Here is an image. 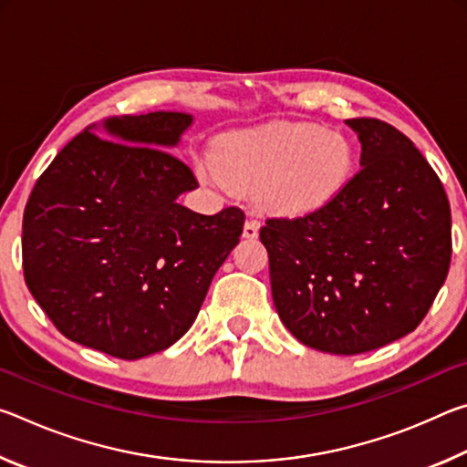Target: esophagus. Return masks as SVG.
<instances>
[{"label":"esophagus","mask_w":467,"mask_h":467,"mask_svg":"<svg viewBox=\"0 0 467 467\" xmlns=\"http://www.w3.org/2000/svg\"><path fill=\"white\" fill-rule=\"evenodd\" d=\"M257 234H259V223H257V220L249 218L243 226V236H244V239H257Z\"/></svg>","instance_id":"1"}]
</instances>
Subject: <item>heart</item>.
Wrapping results in <instances>:
<instances>
[{"instance_id":"b5f03b06","label":"heart","mask_w":467,"mask_h":467,"mask_svg":"<svg viewBox=\"0 0 467 467\" xmlns=\"http://www.w3.org/2000/svg\"><path fill=\"white\" fill-rule=\"evenodd\" d=\"M357 169L352 140L313 123H275L228 133L216 156L203 154L197 172L205 183L257 193L272 210L313 214L346 192Z\"/></svg>"}]
</instances>
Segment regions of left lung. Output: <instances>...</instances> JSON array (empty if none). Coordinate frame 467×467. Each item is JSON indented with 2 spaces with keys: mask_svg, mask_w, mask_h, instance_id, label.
Here are the masks:
<instances>
[{
  "mask_svg": "<svg viewBox=\"0 0 467 467\" xmlns=\"http://www.w3.org/2000/svg\"><path fill=\"white\" fill-rule=\"evenodd\" d=\"M346 123L362 146L346 192L313 214L267 218L259 239L284 326L350 357L420 326L451 264V210L412 140L373 117Z\"/></svg>",
  "mask_w": 467,
  "mask_h": 467,
  "instance_id": "obj_1",
  "label": "left lung"
}]
</instances>
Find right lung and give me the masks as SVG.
Instances as JSON below:
<instances>
[{"mask_svg": "<svg viewBox=\"0 0 467 467\" xmlns=\"http://www.w3.org/2000/svg\"><path fill=\"white\" fill-rule=\"evenodd\" d=\"M189 125L192 115L172 110L113 117L105 138L84 130L38 177L22 220V267L72 342L123 360L175 344L239 243L241 208L205 216L177 203L197 179L167 148Z\"/></svg>", "mask_w": 467, "mask_h": 467, "instance_id": "1", "label": "right lung"}]
</instances>
